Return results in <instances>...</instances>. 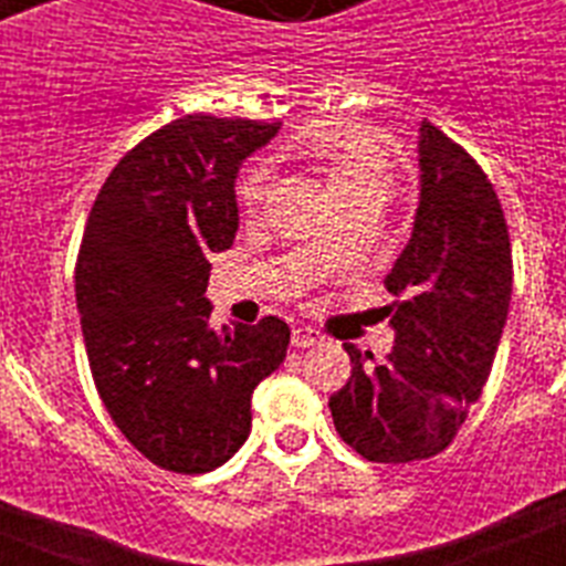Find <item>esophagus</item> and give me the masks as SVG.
Instances as JSON below:
<instances>
[{
	"label": "esophagus",
	"mask_w": 566,
	"mask_h": 566,
	"mask_svg": "<svg viewBox=\"0 0 566 566\" xmlns=\"http://www.w3.org/2000/svg\"><path fill=\"white\" fill-rule=\"evenodd\" d=\"M323 343V334L314 326H294L292 328V345L294 348H312V345Z\"/></svg>",
	"instance_id": "esophagus-1"
}]
</instances>
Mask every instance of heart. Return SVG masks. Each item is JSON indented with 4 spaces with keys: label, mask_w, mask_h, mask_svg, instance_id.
<instances>
[{
    "label": "heart",
    "mask_w": 566,
    "mask_h": 566,
    "mask_svg": "<svg viewBox=\"0 0 566 566\" xmlns=\"http://www.w3.org/2000/svg\"><path fill=\"white\" fill-rule=\"evenodd\" d=\"M294 158L308 167L326 187L334 203H343L359 192L385 195L391 184V164L385 155L377 129L365 124L337 122L314 129L312 135L294 144ZM269 187L266 164H249L238 178L234 198L240 212H258Z\"/></svg>",
    "instance_id": "b5f03b06"
}]
</instances>
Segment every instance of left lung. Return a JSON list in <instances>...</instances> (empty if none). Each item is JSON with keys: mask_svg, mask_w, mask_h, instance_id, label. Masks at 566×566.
<instances>
[{"mask_svg": "<svg viewBox=\"0 0 566 566\" xmlns=\"http://www.w3.org/2000/svg\"><path fill=\"white\" fill-rule=\"evenodd\" d=\"M422 189L408 247L385 277L394 352L345 343L352 377L328 399L334 428L368 462H417L457 439L496 359L513 292L499 195L476 158L422 122Z\"/></svg>", "mask_w": 566, "mask_h": 566, "instance_id": "8db88e82", "label": "left lung"}]
</instances>
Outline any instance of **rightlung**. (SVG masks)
Returning a JSON list of instances; mask_svg holds the SVG:
<instances>
[{"label": "right lung", "mask_w": 566, "mask_h": 566, "mask_svg": "<svg viewBox=\"0 0 566 566\" xmlns=\"http://www.w3.org/2000/svg\"><path fill=\"white\" fill-rule=\"evenodd\" d=\"M280 122L192 113L115 164L90 209L76 303L93 382L135 451L172 473L221 468L247 442L252 391L286 359L289 326L209 328V254L238 232L234 175Z\"/></svg>", "instance_id": "right-lung-1"}]
</instances>
